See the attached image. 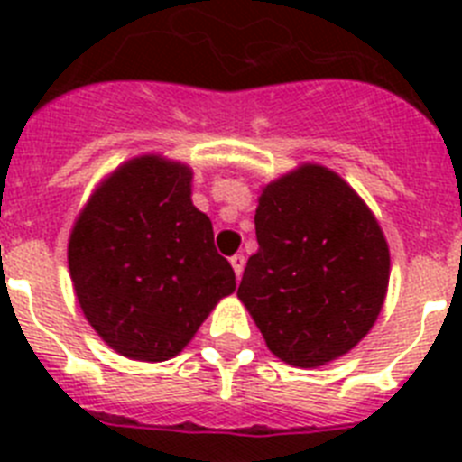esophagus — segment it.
Returning <instances> with one entry per match:
<instances>
[{
	"mask_svg": "<svg viewBox=\"0 0 462 462\" xmlns=\"http://www.w3.org/2000/svg\"><path fill=\"white\" fill-rule=\"evenodd\" d=\"M231 266H234V273L236 277L243 275V268H245V256L243 254H236L231 256Z\"/></svg>",
	"mask_w": 462,
	"mask_h": 462,
	"instance_id": "obj_1",
	"label": "esophagus"
}]
</instances>
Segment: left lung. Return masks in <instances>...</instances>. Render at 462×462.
<instances>
[{"instance_id":"8db88e82","label":"left lung","mask_w":462,"mask_h":462,"mask_svg":"<svg viewBox=\"0 0 462 462\" xmlns=\"http://www.w3.org/2000/svg\"><path fill=\"white\" fill-rule=\"evenodd\" d=\"M259 252L238 287L266 346L319 368L368 336L389 291V243L358 191L305 162L266 182L254 215Z\"/></svg>"}]
</instances>
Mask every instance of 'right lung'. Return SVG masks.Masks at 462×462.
<instances>
[{
	"instance_id": "add662e5",
	"label": "right lung",
	"mask_w": 462,
	"mask_h": 462,
	"mask_svg": "<svg viewBox=\"0 0 462 462\" xmlns=\"http://www.w3.org/2000/svg\"><path fill=\"white\" fill-rule=\"evenodd\" d=\"M194 171L138 154L94 187L69 234V273L88 324L129 361L178 356L222 298L234 268L191 203Z\"/></svg>"
}]
</instances>
